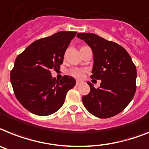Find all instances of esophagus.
Returning <instances> with one entry per match:
<instances>
[{
    "label": "esophagus",
    "mask_w": 149,
    "mask_h": 149,
    "mask_svg": "<svg viewBox=\"0 0 149 149\" xmlns=\"http://www.w3.org/2000/svg\"><path fill=\"white\" fill-rule=\"evenodd\" d=\"M81 83H82V82H81V81L77 80V82H76V85H77V86H79V85H80Z\"/></svg>",
    "instance_id": "esophagus-1"
}]
</instances>
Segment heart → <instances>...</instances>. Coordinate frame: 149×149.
<instances>
[{"instance_id": "obj_1", "label": "heart", "mask_w": 149, "mask_h": 149, "mask_svg": "<svg viewBox=\"0 0 149 149\" xmlns=\"http://www.w3.org/2000/svg\"><path fill=\"white\" fill-rule=\"evenodd\" d=\"M86 72L84 69H77V68H73L71 69L70 70V73L72 75V77H76L78 79H82L84 76V73Z\"/></svg>"}]
</instances>
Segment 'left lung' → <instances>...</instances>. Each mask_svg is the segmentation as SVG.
Wrapping results in <instances>:
<instances>
[{"instance_id": "1", "label": "left lung", "mask_w": 149, "mask_h": 149, "mask_svg": "<svg viewBox=\"0 0 149 149\" xmlns=\"http://www.w3.org/2000/svg\"><path fill=\"white\" fill-rule=\"evenodd\" d=\"M92 48L94 65L91 78L102 79L100 87L92 83L90 92L82 97L87 111L99 118L118 114L132 101L136 90V67L122 46L93 33H78Z\"/></svg>"}]
</instances>
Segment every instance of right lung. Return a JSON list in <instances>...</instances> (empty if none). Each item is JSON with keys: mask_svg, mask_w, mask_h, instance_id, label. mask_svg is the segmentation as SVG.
<instances>
[{"mask_svg": "<svg viewBox=\"0 0 149 149\" xmlns=\"http://www.w3.org/2000/svg\"><path fill=\"white\" fill-rule=\"evenodd\" d=\"M77 32H58L32 42L15 60L10 82L16 98L26 110L39 116L55 113L62 107L69 90L76 80L64 76L53 78Z\"/></svg>", "mask_w": 149, "mask_h": 149, "instance_id": "right-lung-1", "label": "right lung"}]
</instances>
